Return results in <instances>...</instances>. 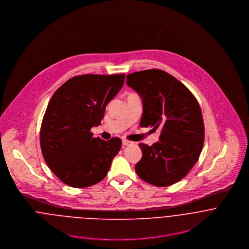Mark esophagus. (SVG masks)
I'll return each instance as SVG.
<instances>
[{
    "label": "esophagus",
    "mask_w": 249,
    "mask_h": 249,
    "mask_svg": "<svg viewBox=\"0 0 249 249\" xmlns=\"http://www.w3.org/2000/svg\"><path fill=\"white\" fill-rule=\"evenodd\" d=\"M133 142H130V141H128V140H123V144L124 145H130V144H132Z\"/></svg>",
    "instance_id": "esophagus-1"
}]
</instances>
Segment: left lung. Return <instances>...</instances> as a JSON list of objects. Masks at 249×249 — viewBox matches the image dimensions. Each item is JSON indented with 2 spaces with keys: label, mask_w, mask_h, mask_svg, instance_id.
Returning a JSON list of instances; mask_svg holds the SVG:
<instances>
[{
  "label": "left lung",
  "mask_w": 249,
  "mask_h": 249,
  "mask_svg": "<svg viewBox=\"0 0 249 249\" xmlns=\"http://www.w3.org/2000/svg\"><path fill=\"white\" fill-rule=\"evenodd\" d=\"M126 84L142 99V127L161 129L159 141L139 143L142 152L135 165L138 177L167 187L187 176L197 162L204 141L200 107L191 91L176 77L151 69L127 74Z\"/></svg>",
  "instance_id": "left-lung-1"
}]
</instances>
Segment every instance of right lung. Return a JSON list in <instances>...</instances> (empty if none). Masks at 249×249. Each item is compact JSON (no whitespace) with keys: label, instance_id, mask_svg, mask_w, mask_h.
<instances>
[{"label":"right lung","instance_id":"obj_1","mask_svg":"<svg viewBox=\"0 0 249 249\" xmlns=\"http://www.w3.org/2000/svg\"><path fill=\"white\" fill-rule=\"evenodd\" d=\"M125 74H82L61 85L46 109L40 145L52 172L68 186L85 188L107 177L122 141L93 137L107 104L124 85Z\"/></svg>","mask_w":249,"mask_h":249}]
</instances>
